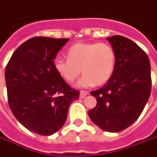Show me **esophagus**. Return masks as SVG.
I'll return each instance as SVG.
<instances>
[{
    "instance_id": "34e87169",
    "label": "esophagus",
    "mask_w": 157,
    "mask_h": 157,
    "mask_svg": "<svg viewBox=\"0 0 157 157\" xmlns=\"http://www.w3.org/2000/svg\"><path fill=\"white\" fill-rule=\"evenodd\" d=\"M89 94V92H87L86 91H80V94H79V97H80L81 98H86V96Z\"/></svg>"
}]
</instances>
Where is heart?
Returning <instances> with one entry per match:
<instances>
[{"label":"heart","instance_id":"b5f03b06","mask_svg":"<svg viewBox=\"0 0 157 157\" xmlns=\"http://www.w3.org/2000/svg\"><path fill=\"white\" fill-rule=\"evenodd\" d=\"M117 54L114 47L105 42L77 43L67 52V59L58 58L54 67L59 75L72 83L80 75L78 86H102L112 77L116 67Z\"/></svg>","mask_w":157,"mask_h":157}]
</instances>
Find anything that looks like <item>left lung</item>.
<instances>
[{"instance_id": "left-lung-1", "label": "left lung", "mask_w": 157, "mask_h": 157, "mask_svg": "<svg viewBox=\"0 0 157 157\" xmlns=\"http://www.w3.org/2000/svg\"><path fill=\"white\" fill-rule=\"evenodd\" d=\"M107 40L117 54L115 71L105 86L91 91L97 105L88 115L101 130L119 132L139 117L149 100L150 63L146 52L129 39L114 35Z\"/></svg>"}]
</instances>
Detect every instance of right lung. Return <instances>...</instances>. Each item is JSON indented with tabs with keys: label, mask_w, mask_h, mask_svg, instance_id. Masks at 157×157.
I'll return each mask as SVG.
<instances>
[{
	"label": "right lung",
	"mask_w": 157,
	"mask_h": 157,
	"mask_svg": "<svg viewBox=\"0 0 157 157\" xmlns=\"http://www.w3.org/2000/svg\"><path fill=\"white\" fill-rule=\"evenodd\" d=\"M69 39L38 36L13 53L5 70L10 110L25 128L51 136L65 124L79 91L71 88L54 67L57 53Z\"/></svg>",
	"instance_id": "obj_1"
}]
</instances>
